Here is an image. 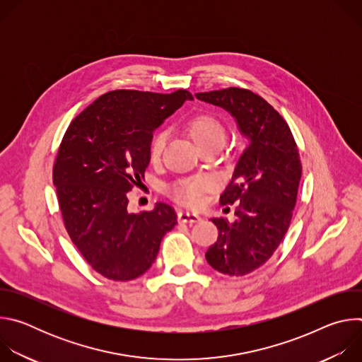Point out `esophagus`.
Here are the masks:
<instances>
[{"instance_id":"esophagus-1","label":"esophagus","mask_w":362,"mask_h":362,"mask_svg":"<svg viewBox=\"0 0 362 362\" xmlns=\"http://www.w3.org/2000/svg\"><path fill=\"white\" fill-rule=\"evenodd\" d=\"M177 218H179L180 222H185V223H196V222L202 221V218L197 214H192V212H187V211L179 212Z\"/></svg>"}]
</instances>
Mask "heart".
<instances>
[{"label": "heart", "instance_id": "obj_1", "mask_svg": "<svg viewBox=\"0 0 362 362\" xmlns=\"http://www.w3.org/2000/svg\"><path fill=\"white\" fill-rule=\"evenodd\" d=\"M187 130L194 143L203 144L211 140H223L225 129L221 122L211 115H197L187 123ZM166 136L163 132L154 134L150 146H148V156L151 160H158L165 147ZM215 186L214 179L209 176H194L189 179H182L170 185L169 194L176 202L190 206V208H197L204 202V194Z\"/></svg>", "mask_w": 362, "mask_h": 362}]
</instances>
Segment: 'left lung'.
Wrapping results in <instances>:
<instances>
[{
    "instance_id": "8db88e82",
    "label": "left lung",
    "mask_w": 362,
    "mask_h": 362,
    "mask_svg": "<svg viewBox=\"0 0 362 362\" xmlns=\"http://www.w3.org/2000/svg\"><path fill=\"white\" fill-rule=\"evenodd\" d=\"M194 95L229 112L247 140L221 196L222 204H236V219H212L219 236L206 252L218 272L243 276L269 259L289 228L302 175L298 147L288 123L253 91L229 87Z\"/></svg>"
}]
</instances>
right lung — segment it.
<instances>
[{"instance_id": "right-lung-1", "label": "right lung", "mask_w": 362, "mask_h": 362, "mask_svg": "<svg viewBox=\"0 0 362 362\" xmlns=\"http://www.w3.org/2000/svg\"><path fill=\"white\" fill-rule=\"evenodd\" d=\"M186 100L170 94L115 90L100 95L69 126L53 169L64 226L87 264L112 281H132L156 259L175 228L172 206L130 214L127 192L141 183L156 130Z\"/></svg>"}]
</instances>
